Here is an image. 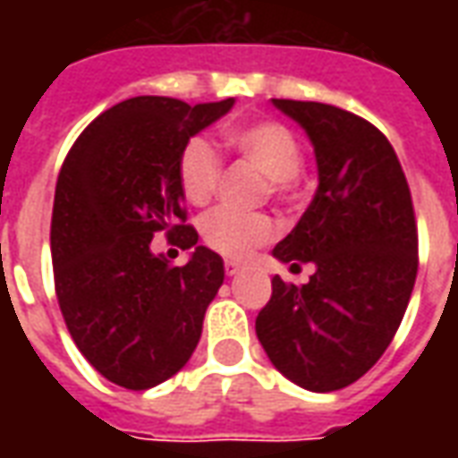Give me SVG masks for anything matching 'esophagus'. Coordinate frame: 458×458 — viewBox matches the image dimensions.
I'll list each match as a JSON object with an SVG mask.
<instances>
[{
    "label": "esophagus",
    "instance_id": "34e87169",
    "mask_svg": "<svg viewBox=\"0 0 458 458\" xmlns=\"http://www.w3.org/2000/svg\"><path fill=\"white\" fill-rule=\"evenodd\" d=\"M240 265L238 262H233V259H225V275H228V277H235V275H240Z\"/></svg>",
    "mask_w": 458,
    "mask_h": 458
}]
</instances>
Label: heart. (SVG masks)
Instances as JSON below:
<instances>
[{
	"mask_svg": "<svg viewBox=\"0 0 458 458\" xmlns=\"http://www.w3.org/2000/svg\"><path fill=\"white\" fill-rule=\"evenodd\" d=\"M223 144L240 159L255 164L267 174V189L279 199L297 186L301 169V144L287 124L275 120H258L235 124L223 131ZM179 183L183 196L193 206H206L223 179V161L213 144L203 137H191L179 154ZM200 238L223 258L245 259L277 235V223L265 213H240L233 208H216L200 218Z\"/></svg>",
	"mask_w": 458,
	"mask_h": 458,
	"instance_id": "obj_1",
	"label": "heart"
}]
</instances>
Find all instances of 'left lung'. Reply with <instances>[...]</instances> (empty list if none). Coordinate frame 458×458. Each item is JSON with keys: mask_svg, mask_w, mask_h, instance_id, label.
Listing matches in <instances>:
<instances>
[{"mask_svg": "<svg viewBox=\"0 0 458 458\" xmlns=\"http://www.w3.org/2000/svg\"><path fill=\"white\" fill-rule=\"evenodd\" d=\"M314 144L318 189L272 255L314 262L307 284L272 279L255 331L279 373L334 393L373 368L400 328L417 277L412 196L393 144L341 107L272 100Z\"/></svg>", "mask_w": 458, "mask_h": 458, "instance_id": "1", "label": "left lung"}]
</instances>
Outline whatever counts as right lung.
Segmentation results:
<instances>
[{"label":"right lung","instance_id":"obj_1","mask_svg":"<svg viewBox=\"0 0 458 458\" xmlns=\"http://www.w3.org/2000/svg\"><path fill=\"white\" fill-rule=\"evenodd\" d=\"M141 95L93 120L55 183L51 258L58 307L78 351L127 390H149L189 363L225 269L186 225L179 154L233 107ZM194 248L174 268L150 252L154 232Z\"/></svg>","mask_w":458,"mask_h":458}]
</instances>
